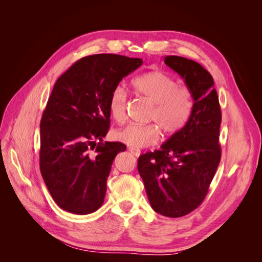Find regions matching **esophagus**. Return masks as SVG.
I'll use <instances>...</instances> for the list:
<instances>
[{"instance_id": "34e87169", "label": "esophagus", "mask_w": 262, "mask_h": 262, "mask_svg": "<svg viewBox=\"0 0 262 262\" xmlns=\"http://www.w3.org/2000/svg\"><path fill=\"white\" fill-rule=\"evenodd\" d=\"M129 150H130V152H131L134 156H137V157H139V156L141 155V150H140L139 148H136V147H129Z\"/></svg>"}]
</instances>
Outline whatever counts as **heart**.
Returning <instances> with one entry per match:
<instances>
[{
  "label": "heart",
  "instance_id": "obj_1",
  "mask_svg": "<svg viewBox=\"0 0 262 262\" xmlns=\"http://www.w3.org/2000/svg\"><path fill=\"white\" fill-rule=\"evenodd\" d=\"M132 90L152 105L148 120L157 124L165 134L171 136L186 125L193 107L192 93L187 86H178L175 78L155 70L134 78ZM125 92L118 86L109 97L110 116L118 123L125 120ZM157 126L153 123L128 124L114 132V138L130 147L144 148L160 140V129Z\"/></svg>",
  "mask_w": 262,
  "mask_h": 262
}]
</instances>
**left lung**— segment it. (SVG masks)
Here are the masks:
<instances>
[{"instance_id": "8db88e82", "label": "left lung", "mask_w": 262, "mask_h": 262, "mask_svg": "<svg viewBox=\"0 0 262 262\" xmlns=\"http://www.w3.org/2000/svg\"><path fill=\"white\" fill-rule=\"evenodd\" d=\"M164 62L185 80L193 107L186 125L161 149L139 157L150 207L168 217H180L204 200L221 161L222 113L212 75L193 60L167 55Z\"/></svg>"}]
</instances>
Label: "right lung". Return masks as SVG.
I'll use <instances>...</instances> for the list:
<instances>
[{
	"label": "right lung",
	"mask_w": 262,
	"mask_h": 262,
	"mask_svg": "<svg viewBox=\"0 0 262 262\" xmlns=\"http://www.w3.org/2000/svg\"><path fill=\"white\" fill-rule=\"evenodd\" d=\"M142 63L119 54H93L55 82L40 121L39 162L47 188L64 211L90 214L104 203L113 162L126 148L121 142H101L110 125L109 97Z\"/></svg>",
	"instance_id": "1"
}]
</instances>
